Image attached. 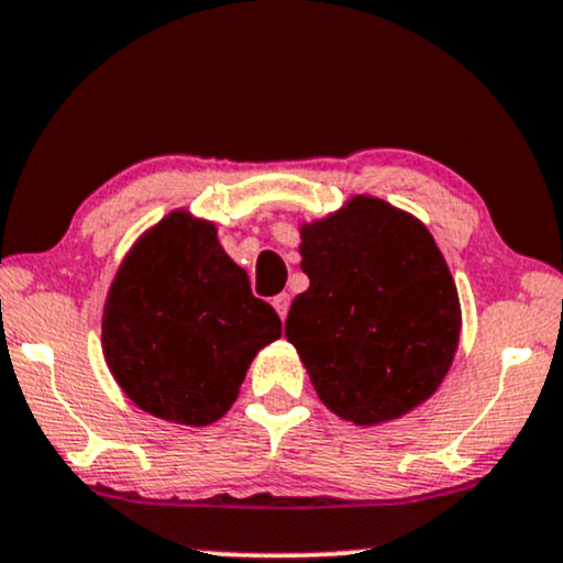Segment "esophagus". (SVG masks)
Returning <instances> with one entry per match:
<instances>
[{
    "label": "esophagus",
    "mask_w": 563,
    "mask_h": 563,
    "mask_svg": "<svg viewBox=\"0 0 563 563\" xmlns=\"http://www.w3.org/2000/svg\"><path fill=\"white\" fill-rule=\"evenodd\" d=\"M273 306H275L277 314H280V319H286L288 309H290V296H288V294H277V296L273 298Z\"/></svg>",
    "instance_id": "1"
}]
</instances>
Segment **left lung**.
<instances>
[{
	"instance_id": "1",
	"label": "left lung",
	"mask_w": 563,
	"mask_h": 563,
	"mask_svg": "<svg viewBox=\"0 0 563 563\" xmlns=\"http://www.w3.org/2000/svg\"><path fill=\"white\" fill-rule=\"evenodd\" d=\"M309 290L286 338L319 400L355 426L410 412L437 393L460 343V298L421 220L355 197L301 229Z\"/></svg>"
}]
</instances>
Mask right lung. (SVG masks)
Wrapping results in <instances>:
<instances>
[{"label":"right lung","mask_w":563,"mask_h":563,"mask_svg":"<svg viewBox=\"0 0 563 563\" xmlns=\"http://www.w3.org/2000/svg\"><path fill=\"white\" fill-rule=\"evenodd\" d=\"M280 317L252 296L216 225L170 212L119 267L103 309V355L126 397L155 418L218 421Z\"/></svg>","instance_id":"obj_1"}]
</instances>
